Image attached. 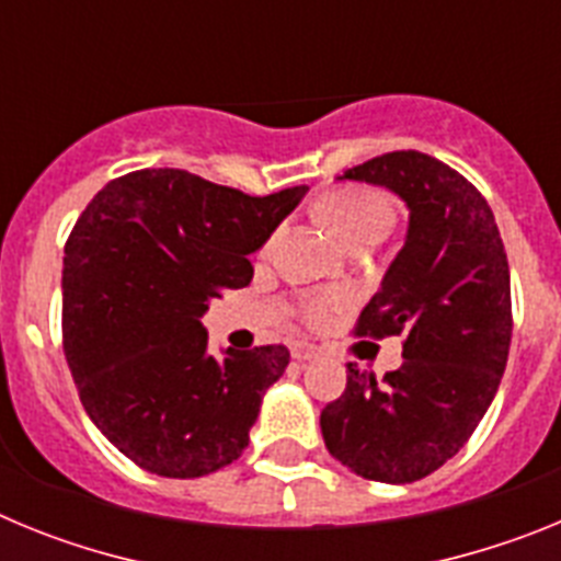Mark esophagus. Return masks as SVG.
Segmentation results:
<instances>
[{"instance_id":"1","label":"esophagus","mask_w":561,"mask_h":561,"mask_svg":"<svg viewBox=\"0 0 561 561\" xmlns=\"http://www.w3.org/2000/svg\"><path fill=\"white\" fill-rule=\"evenodd\" d=\"M317 354H320V351H317L314 345H309V342H295V345H291V356H295L297 362L317 359Z\"/></svg>"}]
</instances>
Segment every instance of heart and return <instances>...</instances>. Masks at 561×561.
Listing matches in <instances>:
<instances>
[{"label":"heart","instance_id":"1","mask_svg":"<svg viewBox=\"0 0 561 561\" xmlns=\"http://www.w3.org/2000/svg\"><path fill=\"white\" fill-rule=\"evenodd\" d=\"M320 216L345 244H356L359 238L370 236V232H385L388 236L390 225H393L390 202L381 193L362 191V187H342V191L329 193L320 202ZM342 304H345V297L340 291L314 295L309 300V317L311 320H325Z\"/></svg>","mask_w":561,"mask_h":561}]
</instances>
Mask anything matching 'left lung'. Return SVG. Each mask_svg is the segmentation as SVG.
I'll return each instance as SVG.
<instances>
[{
	"label": "left lung",
	"instance_id": "1",
	"mask_svg": "<svg viewBox=\"0 0 561 561\" xmlns=\"http://www.w3.org/2000/svg\"><path fill=\"white\" fill-rule=\"evenodd\" d=\"M340 180L393 191L410 210L404 247L356 334H404L381 385L348 362V385L320 413L329 453L379 483L427 478L463 447L492 404L512 345V277L478 187L421 151H390Z\"/></svg>",
	"mask_w": 561,
	"mask_h": 561
}]
</instances>
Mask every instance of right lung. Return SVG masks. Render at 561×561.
Here are the masks:
<instances>
[{"label": "right lung", "mask_w": 561, "mask_h": 561, "mask_svg": "<svg viewBox=\"0 0 561 561\" xmlns=\"http://www.w3.org/2000/svg\"><path fill=\"white\" fill-rule=\"evenodd\" d=\"M309 187L247 196L176 168L112 180L64 247V354L83 410L128 460L202 478L241 458L286 345L207 354L213 297L252 280L250 257Z\"/></svg>", "instance_id": "obj_1"}]
</instances>
